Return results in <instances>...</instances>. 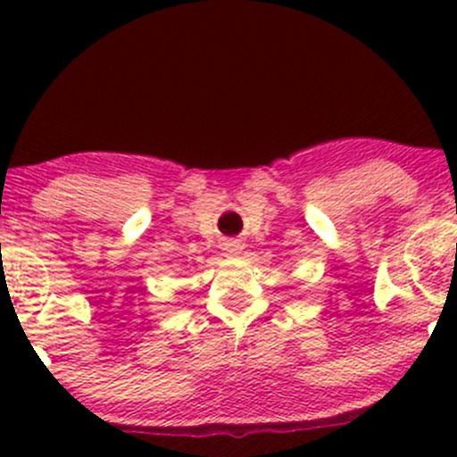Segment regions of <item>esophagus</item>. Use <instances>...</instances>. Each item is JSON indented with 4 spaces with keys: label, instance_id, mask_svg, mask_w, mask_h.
I'll return each mask as SVG.
<instances>
[{
    "label": "esophagus",
    "instance_id": "1",
    "mask_svg": "<svg viewBox=\"0 0 457 457\" xmlns=\"http://www.w3.org/2000/svg\"><path fill=\"white\" fill-rule=\"evenodd\" d=\"M245 245L240 243V240H228V243L223 245V253L229 255V258H236V255L243 253Z\"/></svg>",
    "mask_w": 457,
    "mask_h": 457
}]
</instances>
